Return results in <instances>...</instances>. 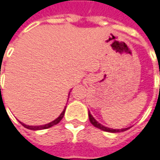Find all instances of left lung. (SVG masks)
Segmentation results:
<instances>
[{
	"label": "left lung",
	"instance_id": "1",
	"mask_svg": "<svg viewBox=\"0 0 160 160\" xmlns=\"http://www.w3.org/2000/svg\"><path fill=\"white\" fill-rule=\"evenodd\" d=\"M88 118H89V121H90V122L93 124L95 127L100 129V130H102V131L108 132H124V131H126V130L130 129V127H127V128H122V129H112V128H108V127H107V126H104L103 124L99 123L97 121V120L94 118L93 116H92V115L90 114V112H89V111H88Z\"/></svg>",
	"mask_w": 160,
	"mask_h": 160
}]
</instances>
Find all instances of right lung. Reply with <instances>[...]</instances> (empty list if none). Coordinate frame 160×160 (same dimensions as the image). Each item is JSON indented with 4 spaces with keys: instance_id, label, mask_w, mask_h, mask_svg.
Returning <instances> with one entry per match:
<instances>
[{
    "instance_id": "obj_1",
    "label": "right lung",
    "mask_w": 160,
    "mask_h": 160,
    "mask_svg": "<svg viewBox=\"0 0 160 160\" xmlns=\"http://www.w3.org/2000/svg\"><path fill=\"white\" fill-rule=\"evenodd\" d=\"M65 109L66 108H64L63 109V111L62 112V114L55 119V120H53L51 122H49V123H46V124H44V125H39V126H32V125H27V124H25V123H22V125L26 127V128L29 129V130H33V131H37V130H44V129H47V128H50V127H52L53 125H55V124H57L58 122H59L62 119V117H63V115H64V113H65Z\"/></svg>"
}]
</instances>
